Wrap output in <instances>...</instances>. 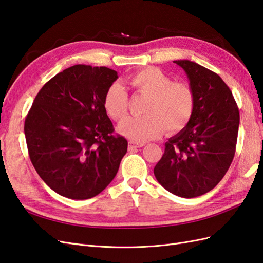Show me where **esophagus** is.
<instances>
[{
  "label": "esophagus",
  "instance_id": "obj_1",
  "mask_svg": "<svg viewBox=\"0 0 263 263\" xmlns=\"http://www.w3.org/2000/svg\"><path fill=\"white\" fill-rule=\"evenodd\" d=\"M145 144L144 142H135V141H129L128 142V149L133 150L135 148H140V147H144Z\"/></svg>",
  "mask_w": 263,
  "mask_h": 263
}]
</instances>
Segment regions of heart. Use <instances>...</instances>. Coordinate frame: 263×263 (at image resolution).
Returning a JSON list of instances; mask_svg holds the SVG:
<instances>
[{"label":"heart","mask_w":263,"mask_h":263,"mask_svg":"<svg viewBox=\"0 0 263 263\" xmlns=\"http://www.w3.org/2000/svg\"><path fill=\"white\" fill-rule=\"evenodd\" d=\"M125 83L148 98L144 117H129L118 126V132L137 142H145L163 133L181 130L193 114L195 94L185 82H176L162 70L149 67L126 78ZM103 107L109 118L122 122L127 115L128 97L122 85L114 83L106 90Z\"/></svg>","instance_id":"heart-1"}]
</instances>
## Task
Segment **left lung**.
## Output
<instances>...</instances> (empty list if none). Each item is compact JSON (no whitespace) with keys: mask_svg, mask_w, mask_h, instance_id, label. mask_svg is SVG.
<instances>
[{"mask_svg":"<svg viewBox=\"0 0 263 263\" xmlns=\"http://www.w3.org/2000/svg\"><path fill=\"white\" fill-rule=\"evenodd\" d=\"M195 94L189 123L164 145L156 164L158 182L174 195L196 197L224 178L235 156L239 109L227 84L213 71L190 60H176Z\"/></svg>","mask_w":263,"mask_h":263,"instance_id":"8db88e82","label":"left lung"}]
</instances>
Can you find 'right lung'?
<instances>
[{
    "instance_id": "obj_1",
    "label": "right lung",
    "mask_w": 263,
    "mask_h": 263,
    "mask_svg": "<svg viewBox=\"0 0 263 263\" xmlns=\"http://www.w3.org/2000/svg\"><path fill=\"white\" fill-rule=\"evenodd\" d=\"M117 78L106 67L76 65L36 95L24 132L31 163L55 193L87 200L115 178L128 142L114 134L103 98Z\"/></svg>"
}]
</instances>
